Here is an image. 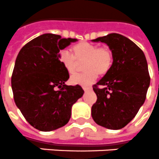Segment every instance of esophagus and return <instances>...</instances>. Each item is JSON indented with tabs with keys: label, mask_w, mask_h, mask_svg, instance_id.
<instances>
[{
	"label": "esophagus",
	"mask_w": 159,
	"mask_h": 159,
	"mask_svg": "<svg viewBox=\"0 0 159 159\" xmlns=\"http://www.w3.org/2000/svg\"><path fill=\"white\" fill-rule=\"evenodd\" d=\"M83 90L84 91H88V90H91V87H86V86H83Z\"/></svg>",
	"instance_id": "1"
}]
</instances>
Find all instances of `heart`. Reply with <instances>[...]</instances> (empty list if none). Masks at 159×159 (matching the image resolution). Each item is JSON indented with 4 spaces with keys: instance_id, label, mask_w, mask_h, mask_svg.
I'll return each instance as SVG.
<instances>
[{
    "instance_id": "b5f03b06",
    "label": "heart",
    "mask_w": 159,
    "mask_h": 159,
    "mask_svg": "<svg viewBox=\"0 0 159 159\" xmlns=\"http://www.w3.org/2000/svg\"><path fill=\"white\" fill-rule=\"evenodd\" d=\"M73 57L66 50L59 53V61L69 74H73L77 70L78 64L83 63L85 72L75 74L70 78L73 85L89 86L100 76L108 73L113 65L114 56L107 47L98 48L97 45L87 42L78 43L72 48Z\"/></svg>"
}]
</instances>
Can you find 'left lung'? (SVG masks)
Here are the masks:
<instances>
[{
    "label": "left lung",
    "mask_w": 159,
    "mask_h": 159,
    "mask_svg": "<svg viewBox=\"0 0 159 159\" xmlns=\"http://www.w3.org/2000/svg\"><path fill=\"white\" fill-rule=\"evenodd\" d=\"M92 41L105 43L114 56L109 73L93 86L97 101L91 107L92 118L100 126L120 129L135 117L145 102L150 83L147 61L139 47L120 34Z\"/></svg>",
    "instance_id": "1"
}]
</instances>
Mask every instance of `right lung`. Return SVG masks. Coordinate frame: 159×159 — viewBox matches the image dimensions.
<instances>
[{"label":"right lung","instance_id":"right-lung-1","mask_svg":"<svg viewBox=\"0 0 159 159\" xmlns=\"http://www.w3.org/2000/svg\"><path fill=\"white\" fill-rule=\"evenodd\" d=\"M76 41L41 34L22 47L16 58L11 77L14 102L26 121L39 131L65 126L72 106L83 95L79 85H65L69 75L59 61L60 50Z\"/></svg>","mask_w":159,"mask_h":159}]
</instances>
